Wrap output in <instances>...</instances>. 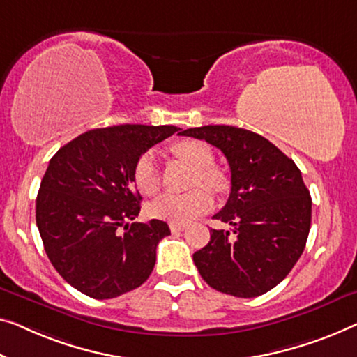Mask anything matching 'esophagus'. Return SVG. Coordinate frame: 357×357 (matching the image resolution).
<instances>
[{
    "instance_id": "1",
    "label": "esophagus",
    "mask_w": 357,
    "mask_h": 357,
    "mask_svg": "<svg viewBox=\"0 0 357 357\" xmlns=\"http://www.w3.org/2000/svg\"><path fill=\"white\" fill-rule=\"evenodd\" d=\"M184 229H185V225H179V222H169V231H172L173 234L181 232Z\"/></svg>"
}]
</instances>
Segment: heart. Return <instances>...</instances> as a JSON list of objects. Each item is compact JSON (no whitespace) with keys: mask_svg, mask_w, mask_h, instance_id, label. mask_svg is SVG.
Instances as JSON below:
<instances>
[{"mask_svg":"<svg viewBox=\"0 0 357 357\" xmlns=\"http://www.w3.org/2000/svg\"><path fill=\"white\" fill-rule=\"evenodd\" d=\"M178 157L194 165V185H206L216 192L226 189V179L213 168L215 155L208 144L195 139L181 141L173 147ZM135 184L144 195H155L160 190L162 178L158 169V155L155 149L141 153L135 165ZM206 188H197L185 194H165L149 206V215L155 220L169 222H189L208 211L213 206V195Z\"/></svg>","mask_w":357,"mask_h":357,"instance_id":"b5f03b06","label":"heart"}]
</instances>
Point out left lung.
Masks as SVG:
<instances>
[{"mask_svg": "<svg viewBox=\"0 0 357 357\" xmlns=\"http://www.w3.org/2000/svg\"><path fill=\"white\" fill-rule=\"evenodd\" d=\"M225 153L231 194L216 220L232 231H210L194 253L206 284L221 294L255 298L287 278L305 250L311 227V195L295 162L266 137L227 125L181 132Z\"/></svg>", "mask_w": 357, "mask_h": 357, "instance_id": "8db88e82", "label": "left lung"}]
</instances>
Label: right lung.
<instances>
[{
	"label": "right lung",
	"mask_w": 357,
	"mask_h": 357,
	"mask_svg": "<svg viewBox=\"0 0 357 357\" xmlns=\"http://www.w3.org/2000/svg\"><path fill=\"white\" fill-rule=\"evenodd\" d=\"M179 130L98 128L51 158L36 197V226L47 258L73 289L107 300L149 279L169 227L160 220L135 222L141 195L132 172L141 153Z\"/></svg>",
	"instance_id": "1"
}]
</instances>
